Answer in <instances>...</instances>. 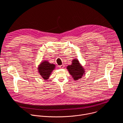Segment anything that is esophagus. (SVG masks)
Listing matches in <instances>:
<instances>
[{"label": "esophagus", "instance_id": "obj_1", "mask_svg": "<svg viewBox=\"0 0 123 123\" xmlns=\"http://www.w3.org/2000/svg\"><path fill=\"white\" fill-rule=\"evenodd\" d=\"M64 65H60V66H59V68H64Z\"/></svg>", "mask_w": 123, "mask_h": 123}]
</instances>
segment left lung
Wrapping results in <instances>:
<instances>
[{"instance_id":"8db88e82","label":"left lung","mask_w":123,"mask_h":123,"mask_svg":"<svg viewBox=\"0 0 123 123\" xmlns=\"http://www.w3.org/2000/svg\"><path fill=\"white\" fill-rule=\"evenodd\" d=\"M72 62V64L68 66L67 68L73 79L78 80L85 74V69L78 59H74Z\"/></svg>"}]
</instances>
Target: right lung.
Returning a JSON list of instances; mask_svg holds the SVG:
<instances>
[{
	"instance_id": "obj_1",
	"label": "right lung",
	"mask_w": 123,
	"mask_h": 123,
	"mask_svg": "<svg viewBox=\"0 0 123 123\" xmlns=\"http://www.w3.org/2000/svg\"><path fill=\"white\" fill-rule=\"evenodd\" d=\"M38 66V72L40 76L45 80H48L51 73L55 68V65L50 63L47 60H43Z\"/></svg>"
}]
</instances>
